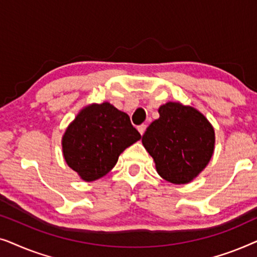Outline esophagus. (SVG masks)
<instances>
[{
	"mask_svg": "<svg viewBox=\"0 0 257 257\" xmlns=\"http://www.w3.org/2000/svg\"><path fill=\"white\" fill-rule=\"evenodd\" d=\"M146 127H147V126L145 125V124H143V125H139L138 126V131H139V133H140V135H144V133H145V131H146Z\"/></svg>",
	"mask_w": 257,
	"mask_h": 257,
	"instance_id": "1",
	"label": "esophagus"
}]
</instances>
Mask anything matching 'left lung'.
<instances>
[{
	"label": "left lung",
	"instance_id": "obj_1",
	"mask_svg": "<svg viewBox=\"0 0 257 257\" xmlns=\"http://www.w3.org/2000/svg\"><path fill=\"white\" fill-rule=\"evenodd\" d=\"M159 114L144 133L143 145L160 177L172 184H187L213 156L214 130L202 113L180 103L163 105Z\"/></svg>",
	"mask_w": 257,
	"mask_h": 257
}]
</instances>
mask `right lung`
I'll return each instance as SVG.
<instances>
[{
    "label": "right lung",
    "mask_w": 257,
    "mask_h": 257,
    "mask_svg": "<svg viewBox=\"0 0 257 257\" xmlns=\"http://www.w3.org/2000/svg\"><path fill=\"white\" fill-rule=\"evenodd\" d=\"M142 138L125 112L110 103L83 108L66 128L63 154L85 181L97 180L117 164L120 153Z\"/></svg>",
    "instance_id": "right-lung-1"
}]
</instances>
